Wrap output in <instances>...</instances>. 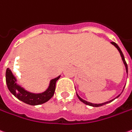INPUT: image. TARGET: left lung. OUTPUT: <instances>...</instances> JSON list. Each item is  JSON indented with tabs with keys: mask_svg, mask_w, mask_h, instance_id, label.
<instances>
[{
	"mask_svg": "<svg viewBox=\"0 0 132 132\" xmlns=\"http://www.w3.org/2000/svg\"><path fill=\"white\" fill-rule=\"evenodd\" d=\"M111 44H112V45H114V46L116 47L117 48V50L119 51V53H120L121 55V59H122V61H123V63H124V66H125V68H126V71H127V73H128V66H127V63H126V61H125V59H124V54H123V53H122V51H121L120 48L119 47V46H118L117 44H116V43H114V42H111ZM125 87V86H124ZM76 95H77V96H78V98H79V100L81 101H82L83 103H84L86 105H88V106H94V107H98V106H103V105H105L106 104H108V103H110V102H111L112 101H114L115 98H118L119 96H120L121 94L118 95L115 98H114V99H112V100H111V101H106V102H104V103H101V104H93V103H91V102H88V101H86V100H84L83 98H81L80 96H79V95L77 94V93H76Z\"/></svg>",
	"mask_w": 132,
	"mask_h": 132,
	"instance_id": "left-lung-1",
	"label": "left lung"
}]
</instances>
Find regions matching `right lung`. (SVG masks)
I'll return each instance as SVG.
<instances>
[{
	"label": "right lung",
	"mask_w": 132,
	"mask_h": 132,
	"mask_svg": "<svg viewBox=\"0 0 132 132\" xmlns=\"http://www.w3.org/2000/svg\"><path fill=\"white\" fill-rule=\"evenodd\" d=\"M60 76H59L56 78L51 79L46 90L39 94L28 92L25 88L18 85L17 84V79L9 68L6 69L5 81L8 88L12 94H13L16 98L27 104L36 106L46 103L52 98L56 89V83L60 78Z\"/></svg>",
	"instance_id": "add662e5"
}]
</instances>
